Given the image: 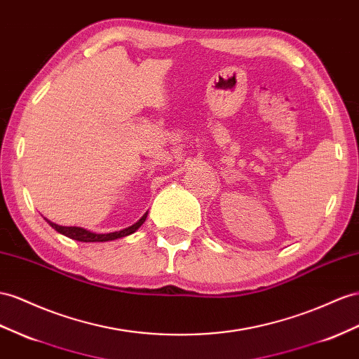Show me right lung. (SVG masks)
<instances>
[{"mask_svg":"<svg viewBox=\"0 0 359 359\" xmlns=\"http://www.w3.org/2000/svg\"><path fill=\"white\" fill-rule=\"evenodd\" d=\"M145 218H147V214L133 226L123 229V231H119V232H112V233H94V232H89V231H86V229H81V227H76V226L67 227V226L54 224V223L48 222V219L47 222L54 229V231H57L59 233L71 238V240L83 241V243H103V241H112V240H116V238H123V236H127V235L136 232L137 229H140L142 226V223L145 222Z\"/></svg>","mask_w":359,"mask_h":359,"instance_id":"1","label":"right lung"}]
</instances>
